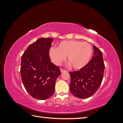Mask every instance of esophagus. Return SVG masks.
I'll return each mask as SVG.
<instances>
[{"label":"esophagus","instance_id":"esophagus-1","mask_svg":"<svg viewBox=\"0 0 123 123\" xmlns=\"http://www.w3.org/2000/svg\"><path fill=\"white\" fill-rule=\"evenodd\" d=\"M67 70H64V69H61V72H62H62H67Z\"/></svg>","mask_w":123,"mask_h":123}]
</instances>
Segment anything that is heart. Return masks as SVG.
I'll return each instance as SVG.
<instances>
[{"instance_id":"1","label":"heart","mask_w":123,"mask_h":123,"mask_svg":"<svg viewBox=\"0 0 123 123\" xmlns=\"http://www.w3.org/2000/svg\"><path fill=\"white\" fill-rule=\"evenodd\" d=\"M93 52L91 44L79 40H65L57 48L51 47L49 55L55 64L59 65L67 56L68 64L75 69H80L90 61Z\"/></svg>"}]
</instances>
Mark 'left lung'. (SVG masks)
Masks as SVG:
<instances>
[{"label":"left lung","mask_w":123,"mask_h":123,"mask_svg":"<svg viewBox=\"0 0 123 123\" xmlns=\"http://www.w3.org/2000/svg\"><path fill=\"white\" fill-rule=\"evenodd\" d=\"M94 56L84 68L69 72L70 90L80 98H87L93 95L101 85L105 70L103 53L93 46Z\"/></svg>","instance_id":"left-lung-1"}]
</instances>
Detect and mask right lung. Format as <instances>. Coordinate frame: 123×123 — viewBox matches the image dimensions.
Masks as SVG:
<instances>
[{
  "label": "right lung",
  "mask_w": 123,
  "mask_h": 123,
  "mask_svg": "<svg viewBox=\"0 0 123 123\" xmlns=\"http://www.w3.org/2000/svg\"><path fill=\"white\" fill-rule=\"evenodd\" d=\"M53 39L41 38L31 44L21 56L20 74L25 90L33 98H50L55 91L58 67L51 62L49 50Z\"/></svg>",
  "instance_id": "right-lung-1"
}]
</instances>
